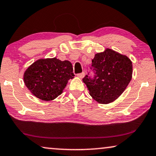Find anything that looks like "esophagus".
I'll use <instances>...</instances> for the list:
<instances>
[{
    "label": "esophagus",
    "mask_w": 156,
    "mask_h": 156,
    "mask_svg": "<svg viewBox=\"0 0 156 156\" xmlns=\"http://www.w3.org/2000/svg\"><path fill=\"white\" fill-rule=\"evenodd\" d=\"M77 76H78V78H83V77H84V76H85V73H84V72H82V73H80L77 74Z\"/></svg>",
    "instance_id": "esophagus-1"
}]
</instances>
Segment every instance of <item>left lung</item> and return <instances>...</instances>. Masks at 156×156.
<instances>
[{
    "label": "left lung",
    "instance_id": "left-lung-1",
    "mask_svg": "<svg viewBox=\"0 0 156 156\" xmlns=\"http://www.w3.org/2000/svg\"><path fill=\"white\" fill-rule=\"evenodd\" d=\"M94 73L83 78L90 95L103 104L113 102L125 90L131 80L132 62L126 55L108 48L97 53L90 68Z\"/></svg>",
    "mask_w": 156,
    "mask_h": 156
}]
</instances>
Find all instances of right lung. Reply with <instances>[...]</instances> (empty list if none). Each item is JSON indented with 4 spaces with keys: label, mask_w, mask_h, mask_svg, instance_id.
<instances>
[{
    "label": "right lung",
    "mask_w": 156,
    "mask_h": 156,
    "mask_svg": "<svg viewBox=\"0 0 156 156\" xmlns=\"http://www.w3.org/2000/svg\"><path fill=\"white\" fill-rule=\"evenodd\" d=\"M73 76L70 61L53 58L40 59L33 63L24 73L23 80L35 96L48 101L61 95L68 80Z\"/></svg>",
    "instance_id": "1"
}]
</instances>
